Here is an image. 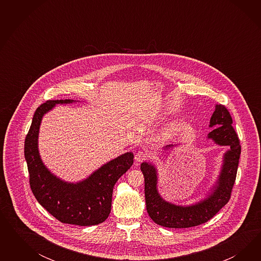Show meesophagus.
<instances>
[{
  "label": "esophagus",
  "mask_w": 261,
  "mask_h": 261,
  "mask_svg": "<svg viewBox=\"0 0 261 261\" xmlns=\"http://www.w3.org/2000/svg\"><path fill=\"white\" fill-rule=\"evenodd\" d=\"M147 158H148V153L145 152V151H138L135 155V161L137 163H141V162L146 160Z\"/></svg>",
  "instance_id": "esophagus-1"
}]
</instances>
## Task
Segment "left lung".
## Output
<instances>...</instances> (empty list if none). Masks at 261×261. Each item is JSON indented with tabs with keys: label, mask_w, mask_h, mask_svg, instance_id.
Listing matches in <instances>:
<instances>
[{
	"label": "left lung",
	"mask_w": 261,
	"mask_h": 261,
	"mask_svg": "<svg viewBox=\"0 0 261 261\" xmlns=\"http://www.w3.org/2000/svg\"><path fill=\"white\" fill-rule=\"evenodd\" d=\"M229 111L223 105H215L210 120V128H214L206 139L214 144L228 146L223 154L219 173L205 196L190 205H176L162 197L158 190V169L155 164L143 162L141 165L144 176V195L146 211L151 219L160 226L172 229L190 228L212 219L229 202L236 182L237 166L241 147ZM180 144H168L163 150H172Z\"/></svg>",
	"instance_id": "1"
}]
</instances>
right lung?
Masks as SVG:
<instances>
[{"label": "right lung", "instance_id": "obj_1", "mask_svg": "<svg viewBox=\"0 0 261 261\" xmlns=\"http://www.w3.org/2000/svg\"><path fill=\"white\" fill-rule=\"evenodd\" d=\"M74 102L80 101L48 100L37 108L24 141V159L32 193L40 205L62 223L93 226L102 223L109 216L114 186L133 165L134 154L126 152L119 155L79 182H67L53 173L40 155V125L43 117L57 104Z\"/></svg>", "mask_w": 261, "mask_h": 261}]
</instances>
